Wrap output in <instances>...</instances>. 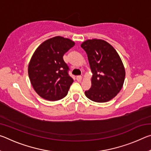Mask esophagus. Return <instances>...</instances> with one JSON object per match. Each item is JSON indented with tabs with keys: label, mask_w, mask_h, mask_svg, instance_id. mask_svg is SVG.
<instances>
[{
	"label": "esophagus",
	"mask_w": 151,
	"mask_h": 151,
	"mask_svg": "<svg viewBox=\"0 0 151 151\" xmlns=\"http://www.w3.org/2000/svg\"><path fill=\"white\" fill-rule=\"evenodd\" d=\"M76 78L78 81H81L82 80V78H83V77H82L81 76H76Z\"/></svg>",
	"instance_id": "1"
}]
</instances>
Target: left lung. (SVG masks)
I'll return each mask as SVG.
<instances>
[{"label": "left lung", "mask_w": 151, "mask_h": 151, "mask_svg": "<svg viewBox=\"0 0 151 151\" xmlns=\"http://www.w3.org/2000/svg\"><path fill=\"white\" fill-rule=\"evenodd\" d=\"M81 47L87 54L93 76L85 95L96 103H105L116 96L123 85L125 70L116 50L101 39L87 40Z\"/></svg>", "instance_id": "obj_1"}]
</instances>
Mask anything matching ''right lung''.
Segmentation results:
<instances>
[{"mask_svg": "<svg viewBox=\"0 0 151 151\" xmlns=\"http://www.w3.org/2000/svg\"><path fill=\"white\" fill-rule=\"evenodd\" d=\"M75 42L62 37H55L43 42L33 54L28 68L33 88L39 95L55 101L66 96L73 78L69 67L63 60L65 52Z\"/></svg>", "mask_w": 151, "mask_h": 151, "instance_id": "add662e5", "label": "right lung"}]
</instances>
